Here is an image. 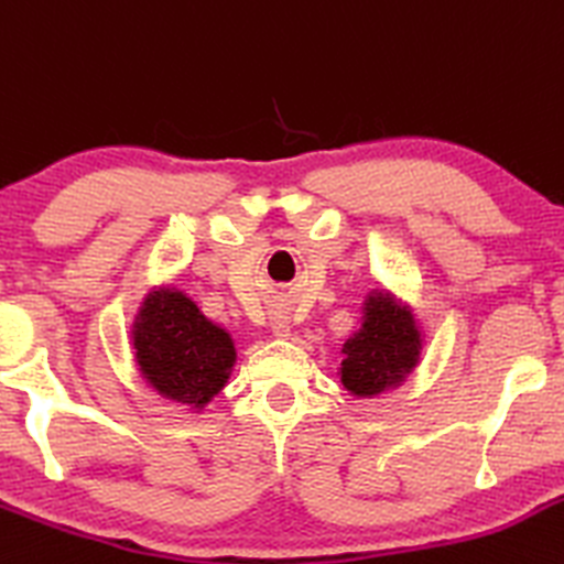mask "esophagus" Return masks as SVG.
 I'll list each match as a JSON object with an SVG mask.
<instances>
[{"label": "esophagus", "instance_id": "34e87169", "mask_svg": "<svg viewBox=\"0 0 564 564\" xmlns=\"http://www.w3.org/2000/svg\"><path fill=\"white\" fill-rule=\"evenodd\" d=\"M291 325H289V317L286 315H275L273 317V334L275 336H289Z\"/></svg>", "mask_w": 564, "mask_h": 564}]
</instances>
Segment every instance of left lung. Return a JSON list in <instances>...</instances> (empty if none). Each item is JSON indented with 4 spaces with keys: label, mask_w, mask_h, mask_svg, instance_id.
Here are the masks:
<instances>
[{
    "label": "left lung",
    "mask_w": 564,
    "mask_h": 564,
    "mask_svg": "<svg viewBox=\"0 0 564 564\" xmlns=\"http://www.w3.org/2000/svg\"><path fill=\"white\" fill-rule=\"evenodd\" d=\"M423 338L415 315L389 291H370L362 307V328L341 349V383L355 397H378L397 389L417 365Z\"/></svg>",
    "instance_id": "left-lung-1"
}]
</instances>
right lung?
I'll use <instances>...</instances> for the list:
<instances>
[{"mask_svg":"<svg viewBox=\"0 0 564 564\" xmlns=\"http://www.w3.org/2000/svg\"><path fill=\"white\" fill-rule=\"evenodd\" d=\"M131 338L147 383L192 410H202L220 393L236 362L228 330L207 321L178 289L149 291Z\"/></svg>","mask_w":564,"mask_h":564,"instance_id":"add662e5","label":"right lung"}]
</instances>
